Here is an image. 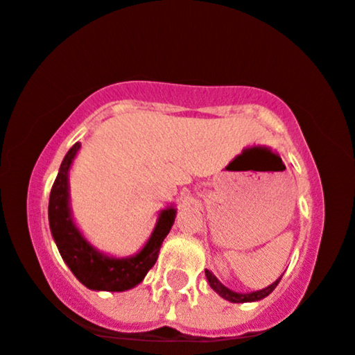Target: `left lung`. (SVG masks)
Wrapping results in <instances>:
<instances>
[{"label": "left lung", "mask_w": 355, "mask_h": 355, "mask_svg": "<svg viewBox=\"0 0 355 355\" xmlns=\"http://www.w3.org/2000/svg\"><path fill=\"white\" fill-rule=\"evenodd\" d=\"M204 272H206L207 282H209V286L212 287V289H214L216 293H218L223 299H226V301L234 302V304L256 302V301H261V299L268 297V295L272 293L274 289H276L277 284H279V281H281V277H282L281 276L279 279H276V281H274L272 284L268 286V287H264V289H261V291H252V293H236V291H231V289H229V287L224 286L223 282H220L219 279L216 277L209 269H206V270H204Z\"/></svg>", "instance_id": "left-lung-1"}]
</instances>
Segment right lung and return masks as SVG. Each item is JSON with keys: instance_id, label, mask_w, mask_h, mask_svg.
Returning <instances> with one entry per match:
<instances>
[{"instance_id": "1", "label": "right lung", "mask_w": 355, "mask_h": 355, "mask_svg": "<svg viewBox=\"0 0 355 355\" xmlns=\"http://www.w3.org/2000/svg\"><path fill=\"white\" fill-rule=\"evenodd\" d=\"M79 149L81 143L74 144L58 171L49 194V229L62 261L83 286L91 291L123 293L143 282L148 270L156 264L162 241L176 219V207L168 206L159 212L149 239L132 256L116 257L99 251L79 231L69 206V171Z\"/></svg>"}]
</instances>
